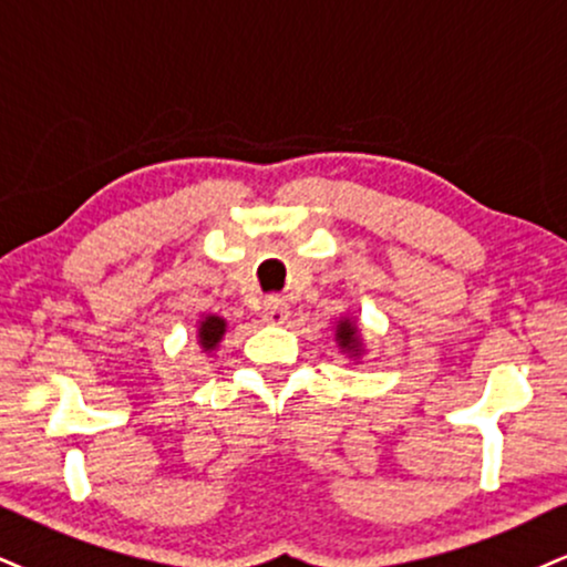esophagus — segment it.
Segmentation results:
<instances>
[{"label":"esophagus","instance_id":"esophagus-1","mask_svg":"<svg viewBox=\"0 0 567 567\" xmlns=\"http://www.w3.org/2000/svg\"><path fill=\"white\" fill-rule=\"evenodd\" d=\"M262 318L268 320L270 326H284L286 320H289V305H286V299H281V297L265 299Z\"/></svg>","mask_w":567,"mask_h":567}]
</instances>
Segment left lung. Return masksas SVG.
<instances>
[{
	"label": "left lung",
	"instance_id": "8db88e82",
	"mask_svg": "<svg viewBox=\"0 0 567 567\" xmlns=\"http://www.w3.org/2000/svg\"><path fill=\"white\" fill-rule=\"evenodd\" d=\"M337 341L339 347L344 349V352L352 354V358H358V354L362 352V341L358 337V326L352 323V320H339L337 326Z\"/></svg>",
	"mask_w": 567,
	"mask_h": 567
}]
</instances>
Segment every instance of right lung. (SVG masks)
Masks as SVG:
<instances>
[{
	"label": "right lung",
	"instance_id": "obj_1",
	"mask_svg": "<svg viewBox=\"0 0 567 567\" xmlns=\"http://www.w3.org/2000/svg\"><path fill=\"white\" fill-rule=\"evenodd\" d=\"M223 333H226V320H223L220 316H207L199 320V347L205 349V352H213L215 347L220 344Z\"/></svg>",
	"mask_w": 567,
	"mask_h": 567
}]
</instances>
